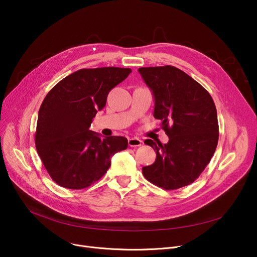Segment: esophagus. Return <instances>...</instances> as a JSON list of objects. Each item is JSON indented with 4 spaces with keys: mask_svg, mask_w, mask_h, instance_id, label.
Listing matches in <instances>:
<instances>
[{
    "mask_svg": "<svg viewBox=\"0 0 257 257\" xmlns=\"http://www.w3.org/2000/svg\"><path fill=\"white\" fill-rule=\"evenodd\" d=\"M128 145L130 147H140L142 145V141L138 138H132L128 140Z\"/></svg>",
    "mask_w": 257,
    "mask_h": 257,
    "instance_id": "1",
    "label": "esophagus"
}]
</instances>
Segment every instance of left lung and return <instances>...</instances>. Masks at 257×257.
<instances>
[{
	"instance_id": "1",
	"label": "left lung",
	"mask_w": 257,
	"mask_h": 257,
	"mask_svg": "<svg viewBox=\"0 0 257 257\" xmlns=\"http://www.w3.org/2000/svg\"><path fill=\"white\" fill-rule=\"evenodd\" d=\"M139 72L153 93V115L169 137L164 145L145 141L156 159L143 174L159 187L177 190L194 182L209 164L219 140L217 109L208 91L177 67H140Z\"/></svg>"
}]
</instances>
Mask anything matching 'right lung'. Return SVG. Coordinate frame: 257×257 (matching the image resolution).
Returning <instances> with one entry per match:
<instances>
[{"mask_svg":"<svg viewBox=\"0 0 257 257\" xmlns=\"http://www.w3.org/2000/svg\"><path fill=\"white\" fill-rule=\"evenodd\" d=\"M130 73L131 69L113 66L82 69L48 92L38 111L35 145L51 178L60 186H89L109 169L115 153L127 149L126 138H102L89 127L109 91Z\"/></svg>","mask_w":257,"mask_h":257,"instance_id":"right-lung-1","label":"right lung"}]
</instances>
